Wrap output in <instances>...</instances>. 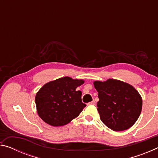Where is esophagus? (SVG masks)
<instances>
[{
    "instance_id": "esophagus-1",
    "label": "esophagus",
    "mask_w": 158,
    "mask_h": 158,
    "mask_svg": "<svg viewBox=\"0 0 158 158\" xmlns=\"http://www.w3.org/2000/svg\"><path fill=\"white\" fill-rule=\"evenodd\" d=\"M88 105H95V100H93L92 102H90L88 103Z\"/></svg>"
}]
</instances>
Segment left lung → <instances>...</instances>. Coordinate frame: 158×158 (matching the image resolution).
Returning <instances> with one entry per match:
<instances>
[{
	"label": "left lung",
	"mask_w": 158,
	"mask_h": 158,
	"mask_svg": "<svg viewBox=\"0 0 158 158\" xmlns=\"http://www.w3.org/2000/svg\"><path fill=\"white\" fill-rule=\"evenodd\" d=\"M98 92V111L100 120L114 131L129 129L135 123L142 109V99L132 85L109 79L93 83Z\"/></svg>",
	"instance_id": "left-lung-1"
}]
</instances>
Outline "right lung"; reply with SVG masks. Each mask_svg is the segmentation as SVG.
<instances>
[{"instance_id": "1", "label": "right lung", "mask_w": 158, "mask_h": 158, "mask_svg": "<svg viewBox=\"0 0 158 158\" xmlns=\"http://www.w3.org/2000/svg\"><path fill=\"white\" fill-rule=\"evenodd\" d=\"M84 83L82 79L65 77L44 84L35 96L39 116L54 127L69 123L86 106L81 101V92L76 90Z\"/></svg>"}]
</instances>
